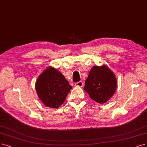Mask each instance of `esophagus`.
Returning a JSON list of instances; mask_svg holds the SVG:
<instances>
[{"label":"esophagus","mask_w":147,"mask_h":147,"mask_svg":"<svg viewBox=\"0 0 147 147\" xmlns=\"http://www.w3.org/2000/svg\"><path fill=\"white\" fill-rule=\"evenodd\" d=\"M75 86H78V87H82L83 86V83L82 81H79V82H77V83H76L75 84Z\"/></svg>","instance_id":"esophagus-1"}]
</instances>
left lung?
Returning <instances> with one entry per match:
<instances>
[{
    "label": "left lung",
    "mask_w": 147,
    "mask_h": 147,
    "mask_svg": "<svg viewBox=\"0 0 147 147\" xmlns=\"http://www.w3.org/2000/svg\"><path fill=\"white\" fill-rule=\"evenodd\" d=\"M117 81L115 75L106 66H93L85 81L84 90L95 101L103 104L113 95Z\"/></svg>",
    "instance_id": "left-lung-1"
}]
</instances>
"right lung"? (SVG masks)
Masks as SVG:
<instances>
[{"instance_id": "right-lung-1", "label": "right lung", "mask_w": 147, "mask_h": 147, "mask_svg": "<svg viewBox=\"0 0 147 147\" xmlns=\"http://www.w3.org/2000/svg\"><path fill=\"white\" fill-rule=\"evenodd\" d=\"M36 89L45 105L57 109L65 101L72 86L61 72L49 67L39 76Z\"/></svg>"}]
</instances>
